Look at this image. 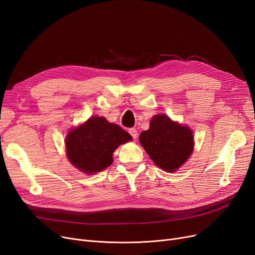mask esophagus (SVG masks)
Here are the masks:
<instances>
[{
  "label": "esophagus",
  "instance_id": "1",
  "mask_svg": "<svg viewBox=\"0 0 255 255\" xmlns=\"http://www.w3.org/2000/svg\"><path fill=\"white\" fill-rule=\"evenodd\" d=\"M128 132L130 133V135L132 136L134 139H136V137H137V131H136L135 128H130V129L128 130Z\"/></svg>",
  "mask_w": 255,
  "mask_h": 255
}]
</instances>
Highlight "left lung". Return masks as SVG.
I'll return each instance as SVG.
<instances>
[{
  "instance_id": "1",
  "label": "left lung",
  "mask_w": 255,
  "mask_h": 255,
  "mask_svg": "<svg viewBox=\"0 0 255 255\" xmlns=\"http://www.w3.org/2000/svg\"><path fill=\"white\" fill-rule=\"evenodd\" d=\"M139 143L153 163L167 172H174L191 155L192 130L165 115H156L149 129L139 134Z\"/></svg>"
}]
</instances>
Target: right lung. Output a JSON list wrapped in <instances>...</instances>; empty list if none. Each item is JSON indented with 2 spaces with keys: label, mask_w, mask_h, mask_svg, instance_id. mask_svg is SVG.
Masks as SVG:
<instances>
[{
  "label": "right lung",
  "mask_w": 255,
  "mask_h": 255,
  "mask_svg": "<svg viewBox=\"0 0 255 255\" xmlns=\"http://www.w3.org/2000/svg\"><path fill=\"white\" fill-rule=\"evenodd\" d=\"M131 139V135L119 125L105 118L92 117L69 131L65 139L66 153L75 168L93 174L110 166L115 150Z\"/></svg>",
  "instance_id": "1"
}]
</instances>
